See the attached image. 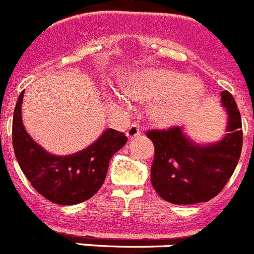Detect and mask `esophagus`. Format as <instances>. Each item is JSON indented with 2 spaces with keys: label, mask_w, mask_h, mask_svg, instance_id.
<instances>
[{
  "label": "esophagus",
  "mask_w": 254,
  "mask_h": 254,
  "mask_svg": "<svg viewBox=\"0 0 254 254\" xmlns=\"http://www.w3.org/2000/svg\"><path fill=\"white\" fill-rule=\"evenodd\" d=\"M140 127L139 125H137V124H131L130 127H127V135L129 139H133V138H137L140 135Z\"/></svg>",
  "instance_id": "1"
}]
</instances>
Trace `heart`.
<instances>
[{
    "label": "heart",
    "instance_id": "b5f03b06",
    "mask_svg": "<svg viewBox=\"0 0 254 254\" xmlns=\"http://www.w3.org/2000/svg\"><path fill=\"white\" fill-rule=\"evenodd\" d=\"M203 94L201 80L170 69L142 72L129 87V95L134 99L156 101L151 114L161 125H173L183 120L199 103ZM121 102L127 104L124 99Z\"/></svg>",
    "mask_w": 254,
    "mask_h": 254
}]
</instances>
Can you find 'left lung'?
Returning <instances> with one entry per match:
<instances>
[{"instance_id":"left-lung-1","label":"left lung","mask_w":254,"mask_h":254,"mask_svg":"<svg viewBox=\"0 0 254 254\" xmlns=\"http://www.w3.org/2000/svg\"><path fill=\"white\" fill-rule=\"evenodd\" d=\"M221 102L229 115L227 134L216 143H195L180 127L147 131L155 146L151 183L160 197L169 203L189 205L209 201L234 173L243 147L242 117L227 90L221 93Z\"/></svg>"}]
</instances>
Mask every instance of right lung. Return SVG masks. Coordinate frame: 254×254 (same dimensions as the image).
Segmentation results:
<instances>
[{
    "label": "right lung",
    "mask_w": 254,
    "mask_h": 254,
    "mask_svg": "<svg viewBox=\"0 0 254 254\" xmlns=\"http://www.w3.org/2000/svg\"><path fill=\"white\" fill-rule=\"evenodd\" d=\"M23 95L24 90L14 110L12 146L27 180L45 199L59 205H74L90 199L103 185L111 157L125 146L127 135L107 129L85 150L67 156L51 155L25 131L22 121Z\"/></svg>",
    "instance_id": "obj_1"
}]
</instances>
